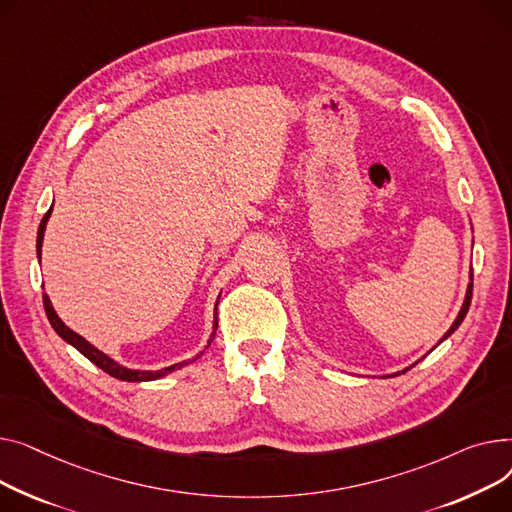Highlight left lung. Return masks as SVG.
Wrapping results in <instances>:
<instances>
[{
  "mask_svg": "<svg viewBox=\"0 0 512 512\" xmlns=\"http://www.w3.org/2000/svg\"><path fill=\"white\" fill-rule=\"evenodd\" d=\"M469 279H471V283L467 285V291H465V299H463V306H461V310H459V314H457V318H455V322L450 324V328L446 330L444 333V337L438 341V345L444 341V339H448L450 335L455 333V330L461 326V322L465 320V316H467V310H469V306H471V295H473V270H471V275H469ZM411 368V366H409ZM409 368H405V370H401V372H397V374H403V372H407Z\"/></svg>",
  "mask_w": 512,
  "mask_h": 512,
  "instance_id": "obj_1",
  "label": "left lung"
}]
</instances>
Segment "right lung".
<instances>
[{
  "instance_id": "right-lung-1",
  "label": "right lung",
  "mask_w": 512,
  "mask_h": 512,
  "mask_svg": "<svg viewBox=\"0 0 512 512\" xmlns=\"http://www.w3.org/2000/svg\"><path fill=\"white\" fill-rule=\"evenodd\" d=\"M51 210H53V204H51V208L47 210L45 213V217H43V221H41V225H39V233H37V256H39V260H41V248H43V237H45V227H47V221H49V217H51ZM221 297V295H219ZM43 304H45V312H47V318H49V322H51V326H53V330L55 333L62 337L68 345H72L74 349H78L86 359H90V362H93L97 368H101L103 372H107L109 376H113V378H117V380H124V382H148V380H159V378H163V376H167V374H171V372H175V370H179V368H184V366H188L190 362H196V359L210 347V343H213V339H215V335H217V326H219V322H217V306H215V320H213V333H210V337H208V343H206V347L194 357V359H188V362H179V364H173V366H167V368H161V370H132V368H126V366H122V364H117L115 359H111L107 353H103L101 349H97L95 345H90L84 337H80L78 333H74V330L70 328V326H66L64 324V320L57 316V312L53 310V306H51V299H49V295L47 293H43Z\"/></svg>"
}]
</instances>
